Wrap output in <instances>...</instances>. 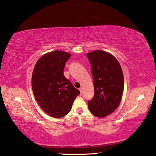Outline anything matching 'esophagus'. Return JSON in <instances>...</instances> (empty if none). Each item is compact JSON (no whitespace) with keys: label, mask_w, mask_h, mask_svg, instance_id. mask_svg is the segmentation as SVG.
Masks as SVG:
<instances>
[{"label":"esophagus","mask_w":156,"mask_h":156,"mask_svg":"<svg viewBox=\"0 0 156 156\" xmlns=\"http://www.w3.org/2000/svg\"><path fill=\"white\" fill-rule=\"evenodd\" d=\"M79 91H80V92H81V95H82L83 94V88L80 87V88H79Z\"/></svg>","instance_id":"obj_1"}]
</instances>
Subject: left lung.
Instances as JSON below:
<instances>
[{
  "instance_id": "obj_1",
  "label": "left lung",
  "mask_w": 156,
  "mask_h": 156,
  "mask_svg": "<svg viewBox=\"0 0 156 156\" xmlns=\"http://www.w3.org/2000/svg\"><path fill=\"white\" fill-rule=\"evenodd\" d=\"M91 67L95 95L88 101L93 115L103 118L114 112L123 96L124 79L122 67L109 53L95 50L86 54Z\"/></svg>"
}]
</instances>
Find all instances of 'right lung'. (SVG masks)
Returning <instances> with one entry per match:
<instances>
[{"instance_id": "add662e5", "label": "right lung", "mask_w": 156, "mask_h": 156, "mask_svg": "<svg viewBox=\"0 0 156 156\" xmlns=\"http://www.w3.org/2000/svg\"><path fill=\"white\" fill-rule=\"evenodd\" d=\"M71 56L61 51L45 53L38 59L33 71L31 85L36 101L55 118L66 115L80 93L63 74L65 64Z\"/></svg>"}]
</instances>
